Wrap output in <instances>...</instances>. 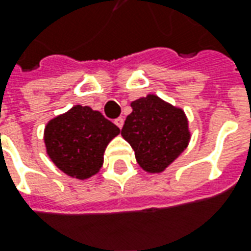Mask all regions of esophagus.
<instances>
[{
    "label": "esophagus",
    "mask_w": 251,
    "mask_h": 251,
    "mask_svg": "<svg viewBox=\"0 0 251 251\" xmlns=\"http://www.w3.org/2000/svg\"><path fill=\"white\" fill-rule=\"evenodd\" d=\"M114 124L117 126H118L120 129H122V126H124V118H122V117H120V118H117V120L114 121Z\"/></svg>",
    "instance_id": "esophagus-1"
}]
</instances>
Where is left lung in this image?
<instances>
[{"label":"left lung","mask_w":251,"mask_h":251,"mask_svg":"<svg viewBox=\"0 0 251 251\" xmlns=\"http://www.w3.org/2000/svg\"><path fill=\"white\" fill-rule=\"evenodd\" d=\"M121 134L134 151L138 165L161 174L188 147L191 133L185 113L154 94L131 102Z\"/></svg>","instance_id":"left-lung-1"}]
</instances>
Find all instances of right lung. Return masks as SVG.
I'll return each instance as SVG.
<instances>
[{
	"instance_id": "obj_1",
	"label": "right lung",
	"mask_w": 251,
	"mask_h": 251,
	"mask_svg": "<svg viewBox=\"0 0 251 251\" xmlns=\"http://www.w3.org/2000/svg\"><path fill=\"white\" fill-rule=\"evenodd\" d=\"M120 131L99 111L76 104L47 124V154L68 176L88 179L99 172L106 147Z\"/></svg>"
}]
</instances>
